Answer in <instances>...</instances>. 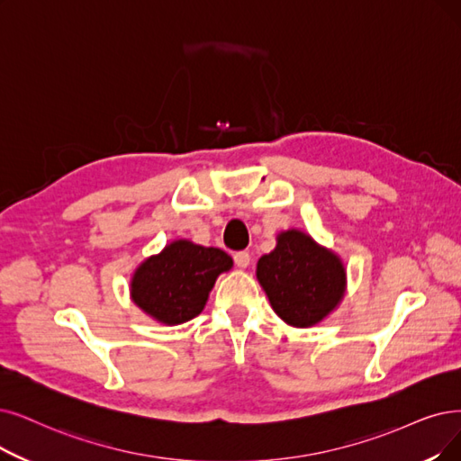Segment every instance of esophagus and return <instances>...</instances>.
Listing matches in <instances>:
<instances>
[{"mask_svg": "<svg viewBox=\"0 0 461 461\" xmlns=\"http://www.w3.org/2000/svg\"><path fill=\"white\" fill-rule=\"evenodd\" d=\"M234 263H236V267L246 268L251 263V255L248 251H236L234 253Z\"/></svg>", "mask_w": 461, "mask_h": 461, "instance_id": "esophagus-1", "label": "esophagus"}]
</instances>
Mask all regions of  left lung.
I'll return each mask as SVG.
<instances>
[{"label": "left lung", "mask_w": 461, "mask_h": 461, "mask_svg": "<svg viewBox=\"0 0 461 461\" xmlns=\"http://www.w3.org/2000/svg\"><path fill=\"white\" fill-rule=\"evenodd\" d=\"M257 280L285 323L312 327L340 304L346 268L337 253L291 229L280 232L276 248L257 263Z\"/></svg>", "instance_id": "8db88e82"}]
</instances>
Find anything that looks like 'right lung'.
Segmentation results:
<instances>
[{
    "label": "right lung",
    "mask_w": 461,
    "mask_h": 461,
    "mask_svg": "<svg viewBox=\"0 0 461 461\" xmlns=\"http://www.w3.org/2000/svg\"><path fill=\"white\" fill-rule=\"evenodd\" d=\"M230 268L232 259L223 249L174 240L136 268L131 297L164 325L185 323L204 310L217 276Z\"/></svg>",
    "instance_id": "obj_1"
}]
</instances>
